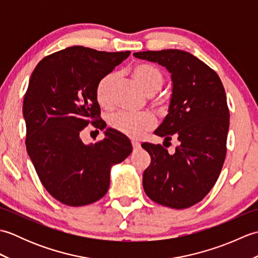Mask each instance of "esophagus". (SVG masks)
Here are the masks:
<instances>
[{"instance_id": "obj_1", "label": "esophagus", "mask_w": 258, "mask_h": 258, "mask_svg": "<svg viewBox=\"0 0 258 258\" xmlns=\"http://www.w3.org/2000/svg\"><path fill=\"white\" fill-rule=\"evenodd\" d=\"M132 146H133V149H139V147L141 146V144L139 143V142H135V141H132Z\"/></svg>"}]
</instances>
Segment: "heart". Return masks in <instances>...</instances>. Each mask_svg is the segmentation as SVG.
Instances as JSON below:
<instances>
[{
	"mask_svg": "<svg viewBox=\"0 0 258 258\" xmlns=\"http://www.w3.org/2000/svg\"><path fill=\"white\" fill-rule=\"evenodd\" d=\"M130 74L146 94L153 95L164 84V74L160 69L152 64L139 63L130 70ZM118 81V75L109 72L98 80L95 87L96 101L102 107L109 108L113 106V97L115 87ZM152 104L162 109L168 107V98L165 96H154ZM109 127L131 139H141L154 127L155 120L146 113L132 114L127 112H117L109 115L107 118Z\"/></svg>",
	"mask_w": 258,
	"mask_h": 258,
	"instance_id": "heart-1",
	"label": "heart"
}]
</instances>
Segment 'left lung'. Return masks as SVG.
Instances as JSON below:
<instances>
[{"mask_svg":"<svg viewBox=\"0 0 258 258\" xmlns=\"http://www.w3.org/2000/svg\"><path fill=\"white\" fill-rule=\"evenodd\" d=\"M134 56L157 62L172 73L173 94L167 116L155 134L169 143L178 141L174 154L162 145L143 143L151 164L143 187L152 201L183 210L210 193L226 157L229 109L217 73L188 52L146 51Z\"/></svg>","mask_w":258,"mask_h":258,"instance_id":"8db88e82","label":"left lung"}]
</instances>
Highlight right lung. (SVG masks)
<instances>
[{
	"instance_id": "1",
	"label": "right lung",
	"mask_w": 258,
	"mask_h": 258,
	"mask_svg": "<svg viewBox=\"0 0 258 258\" xmlns=\"http://www.w3.org/2000/svg\"><path fill=\"white\" fill-rule=\"evenodd\" d=\"M130 53L71 46L45 56L33 71L23 101L26 150L41 183L62 204L83 206L102 199L111 166L132 153L131 142L111 128L95 144L80 138L89 124L105 127L95 87Z\"/></svg>"
}]
</instances>
